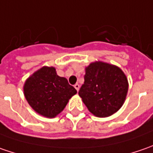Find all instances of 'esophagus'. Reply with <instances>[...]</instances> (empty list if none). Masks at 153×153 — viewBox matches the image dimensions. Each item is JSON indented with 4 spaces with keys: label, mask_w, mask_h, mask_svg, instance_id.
Here are the masks:
<instances>
[{
    "label": "esophagus",
    "mask_w": 153,
    "mask_h": 153,
    "mask_svg": "<svg viewBox=\"0 0 153 153\" xmlns=\"http://www.w3.org/2000/svg\"><path fill=\"white\" fill-rule=\"evenodd\" d=\"M74 87H75V88L76 89V91H78V90H79L80 85H79V84H78V83H76V84L74 85Z\"/></svg>",
    "instance_id": "esophagus-1"
}]
</instances>
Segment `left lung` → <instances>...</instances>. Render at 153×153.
<instances>
[{"mask_svg":"<svg viewBox=\"0 0 153 153\" xmlns=\"http://www.w3.org/2000/svg\"><path fill=\"white\" fill-rule=\"evenodd\" d=\"M128 88L126 76L120 68L104 62H95L86 68L84 83L78 94L91 113L105 117L121 108Z\"/></svg>","mask_w":153,"mask_h":153,"instance_id":"1","label":"left lung"}]
</instances>
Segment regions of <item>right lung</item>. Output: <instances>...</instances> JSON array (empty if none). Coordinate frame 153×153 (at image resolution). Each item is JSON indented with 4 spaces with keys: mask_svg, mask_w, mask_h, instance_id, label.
Masks as SVG:
<instances>
[{
    "mask_svg": "<svg viewBox=\"0 0 153 153\" xmlns=\"http://www.w3.org/2000/svg\"><path fill=\"white\" fill-rule=\"evenodd\" d=\"M24 92L29 105L47 117H54L60 113L69 100L76 94L66 78L57 75L55 68L46 66L27 79Z\"/></svg>",
    "mask_w": 153,
    "mask_h": 153,
    "instance_id": "obj_1",
    "label": "right lung"
}]
</instances>
